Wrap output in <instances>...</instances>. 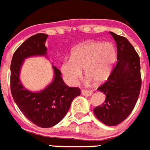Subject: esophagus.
<instances>
[{"instance_id":"34e87169","label":"esophagus","mask_w":150,"mask_h":150,"mask_svg":"<svg viewBox=\"0 0 150 150\" xmlns=\"http://www.w3.org/2000/svg\"><path fill=\"white\" fill-rule=\"evenodd\" d=\"M92 94H93V91H90V90H83V91H82V95H84V96H91Z\"/></svg>"}]
</instances>
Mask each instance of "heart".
Masks as SVG:
<instances>
[{
    "instance_id": "b5f03b06",
    "label": "heart",
    "mask_w": 150,
    "mask_h": 150,
    "mask_svg": "<svg viewBox=\"0 0 150 150\" xmlns=\"http://www.w3.org/2000/svg\"><path fill=\"white\" fill-rule=\"evenodd\" d=\"M116 56V48L111 43L91 41L75 47L71 59L63 61L60 70L71 83L78 81L82 70L87 78L101 83L109 76Z\"/></svg>"
}]
</instances>
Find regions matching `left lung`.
Segmentation results:
<instances>
[{"mask_svg":"<svg viewBox=\"0 0 150 150\" xmlns=\"http://www.w3.org/2000/svg\"><path fill=\"white\" fill-rule=\"evenodd\" d=\"M117 44V64L107 80L98 87L106 95L104 103L95 107V116L107 126L122 122L133 111L142 86L140 57L128 40L110 32Z\"/></svg>","mask_w":150,"mask_h":150,"instance_id":"obj_1","label":"left lung"}]
</instances>
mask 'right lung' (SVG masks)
Returning <instances> with one entry per match:
<instances>
[{"label": "right lung", "instance_id": "right-lung-1", "mask_svg": "<svg viewBox=\"0 0 150 150\" xmlns=\"http://www.w3.org/2000/svg\"><path fill=\"white\" fill-rule=\"evenodd\" d=\"M47 34L31 36L14 52L10 67V88L15 103L28 119L39 127L48 128L60 122L70 109L73 99L80 95L79 87H70L61 77L60 71L53 66L55 77L44 91L32 92L24 88L20 81V71L25 58L47 53Z\"/></svg>", "mask_w": 150, "mask_h": 150}]
</instances>
